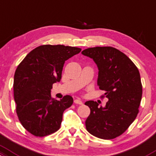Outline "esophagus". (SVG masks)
Masks as SVG:
<instances>
[{"label":"esophagus","instance_id":"obj_1","mask_svg":"<svg viewBox=\"0 0 156 156\" xmlns=\"http://www.w3.org/2000/svg\"><path fill=\"white\" fill-rule=\"evenodd\" d=\"M74 103L76 104H80V105H81V104H83V102L81 101V99L79 98H76L74 100Z\"/></svg>","mask_w":156,"mask_h":156}]
</instances>
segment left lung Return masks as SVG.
<instances>
[{
  "mask_svg": "<svg viewBox=\"0 0 156 156\" xmlns=\"http://www.w3.org/2000/svg\"><path fill=\"white\" fill-rule=\"evenodd\" d=\"M81 53L97 64L98 86L108 98L104 107H98L94 101L85 103L90 109L85 122L87 130L101 139H113L127 129L138 113L142 96L139 71L124 53L115 48H88Z\"/></svg>",
  "mask_w": 156,
  "mask_h": 156,
  "instance_id": "8db88e82",
  "label": "left lung"
}]
</instances>
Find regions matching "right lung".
<instances>
[{"mask_svg": "<svg viewBox=\"0 0 156 156\" xmlns=\"http://www.w3.org/2000/svg\"><path fill=\"white\" fill-rule=\"evenodd\" d=\"M81 49L64 45H42L32 50L15 73L14 98L22 126L35 136L58 130L63 113L73 103L70 95L57 101L51 97L52 84L61 81L65 61Z\"/></svg>", "mask_w": 156, "mask_h": 156, "instance_id": "obj_1", "label": "right lung"}]
</instances>
